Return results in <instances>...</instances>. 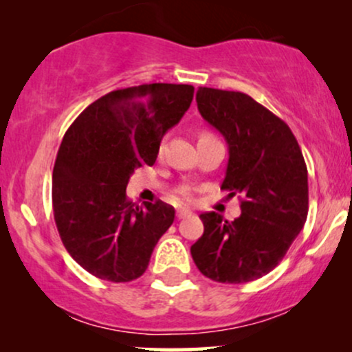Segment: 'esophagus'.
I'll list each match as a JSON object with an SVG mask.
<instances>
[{"instance_id":"1","label":"esophagus","mask_w":352,"mask_h":352,"mask_svg":"<svg viewBox=\"0 0 352 352\" xmlns=\"http://www.w3.org/2000/svg\"><path fill=\"white\" fill-rule=\"evenodd\" d=\"M190 215H192V212H190V210H187V208L177 210V218H187Z\"/></svg>"}]
</instances>
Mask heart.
Segmentation results:
<instances>
[{
	"mask_svg": "<svg viewBox=\"0 0 352 352\" xmlns=\"http://www.w3.org/2000/svg\"><path fill=\"white\" fill-rule=\"evenodd\" d=\"M207 135H212V134H208V132H201L200 134V137H207ZM177 195H179L180 200L188 201L192 200V190H190V187H180L177 190Z\"/></svg>",
	"mask_w": 352,
	"mask_h": 352,
	"instance_id": "heart-1",
	"label": "heart"
}]
</instances>
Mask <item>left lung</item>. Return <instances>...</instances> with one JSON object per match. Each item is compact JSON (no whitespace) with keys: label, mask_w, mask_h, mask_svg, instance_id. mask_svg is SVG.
<instances>
[{"label":"left lung","mask_w":352,"mask_h":352,"mask_svg":"<svg viewBox=\"0 0 352 352\" xmlns=\"http://www.w3.org/2000/svg\"><path fill=\"white\" fill-rule=\"evenodd\" d=\"M201 117L225 137L228 165L221 188L241 193L233 221L201 213L204 235L190 248L201 274L218 283H248L268 274L305 227L308 168L285 120L235 91L199 87Z\"/></svg>","instance_id":"1"}]
</instances>
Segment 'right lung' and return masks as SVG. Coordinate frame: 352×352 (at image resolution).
I'll return each instance as SVG.
<instances>
[{"mask_svg":"<svg viewBox=\"0 0 352 352\" xmlns=\"http://www.w3.org/2000/svg\"><path fill=\"white\" fill-rule=\"evenodd\" d=\"M193 99L188 84L117 89L92 102L64 134L52 170V210L63 245L86 272L125 283L147 270L175 210L132 204L135 168L155 164L160 140Z\"/></svg>","mask_w":352,"mask_h":352,"instance_id":"right-lung-1","label":"right lung"}]
</instances>
